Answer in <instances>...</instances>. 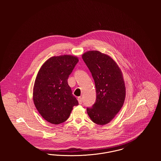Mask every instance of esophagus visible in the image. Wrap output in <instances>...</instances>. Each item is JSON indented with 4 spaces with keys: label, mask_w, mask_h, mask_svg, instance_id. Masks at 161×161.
I'll list each match as a JSON object with an SVG mask.
<instances>
[{
    "label": "esophagus",
    "mask_w": 161,
    "mask_h": 161,
    "mask_svg": "<svg viewBox=\"0 0 161 161\" xmlns=\"http://www.w3.org/2000/svg\"><path fill=\"white\" fill-rule=\"evenodd\" d=\"M77 100H78V103H79L80 104H82V103H83V100H82V98H81L80 97H78Z\"/></svg>",
    "instance_id": "obj_1"
}]
</instances>
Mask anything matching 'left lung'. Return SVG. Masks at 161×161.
Instances as JSON below:
<instances>
[{
	"label": "left lung",
	"instance_id": "obj_1",
	"mask_svg": "<svg viewBox=\"0 0 161 161\" xmlns=\"http://www.w3.org/2000/svg\"><path fill=\"white\" fill-rule=\"evenodd\" d=\"M83 60L94 80L97 99L87 113L98 125L110 123L123 107L125 86L123 73L115 60L98 51H89L82 55Z\"/></svg>",
	"mask_w": 161,
	"mask_h": 161
}]
</instances>
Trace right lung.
<instances>
[{"instance_id": "right-lung-1", "label": "right lung", "mask_w": 161, "mask_h": 161, "mask_svg": "<svg viewBox=\"0 0 161 161\" xmlns=\"http://www.w3.org/2000/svg\"><path fill=\"white\" fill-rule=\"evenodd\" d=\"M78 61L76 56L63 55L49 58L42 66L33 87V101L47 122L66 121L78 102L72 95L68 78Z\"/></svg>"}]
</instances>
